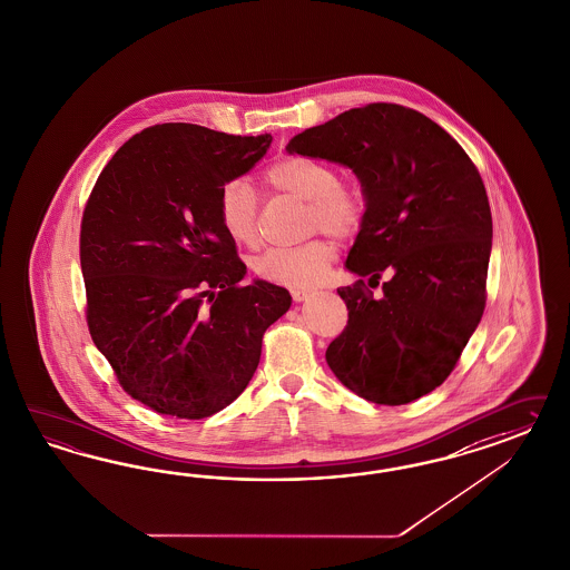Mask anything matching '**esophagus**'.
I'll use <instances>...</instances> for the list:
<instances>
[{
    "label": "esophagus",
    "instance_id": "1",
    "mask_svg": "<svg viewBox=\"0 0 570 570\" xmlns=\"http://www.w3.org/2000/svg\"><path fill=\"white\" fill-rule=\"evenodd\" d=\"M291 294H293V298L296 303H301V301H305L307 296H311L309 291H303V288H293Z\"/></svg>",
    "mask_w": 570,
    "mask_h": 570
}]
</instances>
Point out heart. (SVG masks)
<instances>
[{
    "label": "heart",
    "instance_id": "b5f03b06",
    "mask_svg": "<svg viewBox=\"0 0 570 570\" xmlns=\"http://www.w3.org/2000/svg\"><path fill=\"white\" fill-rule=\"evenodd\" d=\"M263 184L272 191L291 194L307 200V232H324L338 240L360 234L367 198L353 181L341 179L338 169L313 156H282L263 173ZM259 196L246 181H227L217 198V215L225 234L238 244L259 242ZM336 246L326 238H315L293 248H269L255 261L261 279L286 286L311 288L326 276Z\"/></svg>",
    "mask_w": 570,
    "mask_h": 570
}]
</instances>
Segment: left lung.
Returning <instances> with one entry per match:
<instances>
[{
  "label": "left lung",
  "instance_id": "left-lung-1",
  "mask_svg": "<svg viewBox=\"0 0 570 570\" xmlns=\"http://www.w3.org/2000/svg\"><path fill=\"white\" fill-rule=\"evenodd\" d=\"M288 153L351 167L367 198L346 257L360 279L338 288L348 322L326 351L332 372L379 405L429 395L460 362L487 303L493 222L476 165L443 127L389 102L305 129ZM382 273L392 277L376 299L368 286Z\"/></svg>",
  "mask_w": 570,
  "mask_h": 570
}]
</instances>
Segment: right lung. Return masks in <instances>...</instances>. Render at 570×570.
I'll list each match as a JSON object with an SVG mask.
<instances>
[{"label":"right lung","mask_w":570,"mask_h":570,"mask_svg":"<svg viewBox=\"0 0 570 570\" xmlns=\"http://www.w3.org/2000/svg\"><path fill=\"white\" fill-rule=\"evenodd\" d=\"M269 144V134L155 125L122 144L87 198V328L122 391L156 414L222 412L253 379L265 330L291 307L282 286L242 284L246 265L217 215L222 188Z\"/></svg>","instance_id":"obj_1"}]
</instances>
